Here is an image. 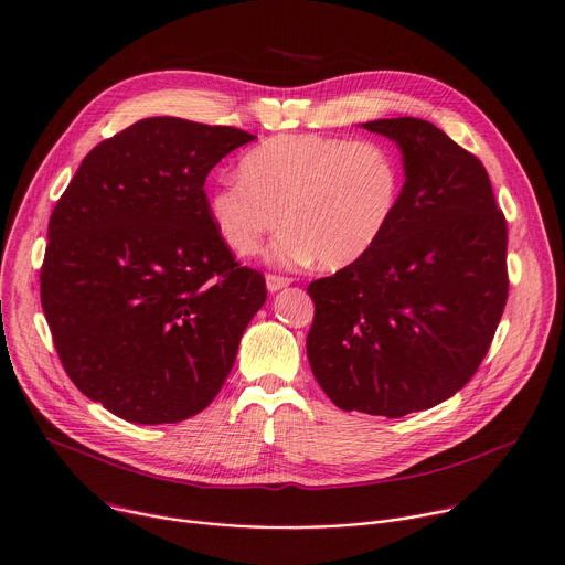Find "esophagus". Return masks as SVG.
Returning a JSON list of instances; mask_svg holds the SVG:
<instances>
[{"label":"esophagus","mask_w":565,"mask_h":565,"mask_svg":"<svg viewBox=\"0 0 565 565\" xmlns=\"http://www.w3.org/2000/svg\"><path fill=\"white\" fill-rule=\"evenodd\" d=\"M290 281H292V279H290V277H284V275H275V273H268V275H266V286H268L270 292H277V290L286 288Z\"/></svg>","instance_id":"esophagus-1"}]
</instances>
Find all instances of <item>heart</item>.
I'll use <instances>...</instances> for the list:
<instances>
[{"label":"heart","instance_id":"heart-1","mask_svg":"<svg viewBox=\"0 0 565 565\" xmlns=\"http://www.w3.org/2000/svg\"><path fill=\"white\" fill-rule=\"evenodd\" d=\"M404 195V168L382 139L315 132L268 137L211 195L209 213L224 244L242 257L262 253L279 224L277 264L319 259L343 268L363 259L391 228Z\"/></svg>","mask_w":565,"mask_h":565}]
</instances>
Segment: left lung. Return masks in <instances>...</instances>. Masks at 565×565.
Segmentation results:
<instances>
[{
  "mask_svg": "<svg viewBox=\"0 0 565 565\" xmlns=\"http://www.w3.org/2000/svg\"><path fill=\"white\" fill-rule=\"evenodd\" d=\"M399 143V211L363 259L308 286L306 350L341 411L404 417L459 393L508 301V226L472 152L417 117L363 124Z\"/></svg>",
  "mask_w": 565,
  "mask_h": 565,
  "instance_id": "left-lung-1",
  "label": "left lung"
}]
</instances>
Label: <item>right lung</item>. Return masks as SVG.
I'll return each mask as SVG.
<instances>
[{"label":"right lung","mask_w":565,"mask_h":565,"mask_svg":"<svg viewBox=\"0 0 565 565\" xmlns=\"http://www.w3.org/2000/svg\"><path fill=\"white\" fill-rule=\"evenodd\" d=\"M255 135L148 117L97 143L51 222L40 292L71 382L132 424L202 413L266 301L209 213V172Z\"/></svg>","instance_id":"right-lung-1"}]
</instances>
